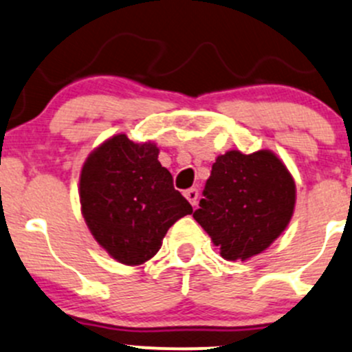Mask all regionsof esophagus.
<instances>
[{
  "label": "esophagus",
  "mask_w": 352,
  "mask_h": 352,
  "mask_svg": "<svg viewBox=\"0 0 352 352\" xmlns=\"http://www.w3.org/2000/svg\"><path fill=\"white\" fill-rule=\"evenodd\" d=\"M184 195H185V199L192 204V206L194 207L197 206V200H199V190H197V188H188V190L184 192Z\"/></svg>",
  "instance_id": "1"
}]
</instances>
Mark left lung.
I'll return each instance as SVG.
<instances>
[{
	"mask_svg": "<svg viewBox=\"0 0 352 352\" xmlns=\"http://www.w3.org/2000/svg\"><path fill=\"white\" fill-rule=\"evenodd\" d=\"M202 194L194 219L227 261L261 254L294 214V179L270 150L219 155Z\"/></svg>",
	"mask_w": 352,
	"mask_h": 352,
	"instance_id": "8db88e82",
	"label": "left lung"
}]
</instances>
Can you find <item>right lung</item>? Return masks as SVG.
<instances>
[{"instance_id":"1","label":"right lung","mask_w":352,"mask_h":352,"mask_svg":"<svg viewBox=\"0 0 352 352\" xmlns=\"http://www.w3.org/2000/svg\"><path fill=\"white\" fill-rule=\"evenodd\" d=\"M82 214L95 241L115 261L138 265L152 258L165 234L192 214L158 162L157 145L135 144L125 133L95 148L80 175Z\"/></svg>"}]
</instances>
